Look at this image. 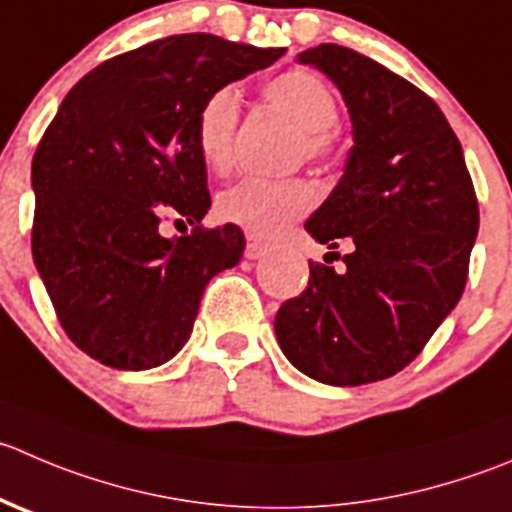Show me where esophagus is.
I'll return each instance as SVG.
<instances>
[{
    "mask_svg": "<svg viewBox=\"0 0 512 512\" xmlns=\"http://www.w3.org/2000/svg\"><path fill=\"white\" fill-rule=\"evenodd\" d=\"M267 252V245L260 240V237L255 235H247V247H245V257L247 260H257V257H262Z\"/></svg>",
    "mask_w": 512,
    "mask_h": 512,
    "instance_id": "34e87169",
    "label": "esophagus"
}]
</instances>
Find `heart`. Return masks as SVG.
Here are the masks:
<instances>
[{"instance_id": "heart-1", "label": "heart", "mask_w": 512, "mask_h": 512, "mask_svg": "<svg viewBox=\"0 0 512 512\" xmlns=\"http://www.w3.org/2000/svg\"><path fill=\"white\" fill-rule=\"evenodd\" d=\"M265 99L300 130V152L310 160L335 155L337 99L325 79L310 69H287L265 84ZM240 122V97L235 87H215L195 112V145L202 162L225 175L235 160V132ZM317 192L310 182L242 180L217 197V215L257 237H275L315 207Z\"/></svg>"}]
</instances>
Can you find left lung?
<instances>
[{"label":"left lung","instance_id":"1","mask_svg":"<svg viewBox=\"0 0 512 512\" xmlns=\"http://www.w3.org/2000/svg\"><path fill=\"white\" fill-rule=\"evenodd\" d=\"M345 97V175L305 230L345 270L310 260V282L275 315L287 360L325 385H365L408 367L468 282L480 212L463 147L438 104L375 59L320 44L297 54ZM335 255V252H330Z\"/></svg>","mask_w":512,"mask_h":512}]
</instances>
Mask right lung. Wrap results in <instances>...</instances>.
Segmentation results:
<instances>
[{
    "label": "right lung",
    "mask_w": 512,
    "mask_h": 512,
    "mask_svg": "<svg viewBox=\"0 0 512 512\" xmlns=\"http://www.w3.org/2000/svg\"><path fill=\"white\" fill-rule=\"evenodd\" d=\"M282 54L175 34L102 62L59 104L32 160V257L62 330L102 365L150 370L175 357L207 282L240 262V227L202 225L210 190L195 112ZM167 214L185 216L191 235L162 238Z\"/></svg>",
    "instance_id": "right-lung-1"
}]
</instances>
